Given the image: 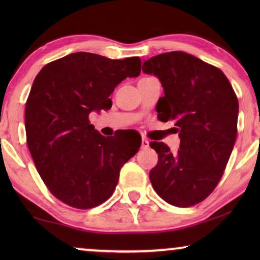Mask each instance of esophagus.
I'll return each mask as SVG.
<instances>
[{
	"label": "esophagus",
	"instance_id": "esophagus-1",
	"mask_svg": "<svg viewBox=\"0 0 260 260\" xmlns=\"http://www.w3.org/2000/svg\"><path fill=\"white\" fill-rule=\"evenodd\" d=\"M149 147V141L147 140V138H142V148H148Z\"/></svg>",
	"mask_w": 260,
	"mask_h": 260
}]
</instances>
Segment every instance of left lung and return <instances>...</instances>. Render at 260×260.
<instances>
[{
	"label": "left lung",
	"mask_w": 260,
	"mask_h": 260,
	"mask_svg": "<svg viewBox=\"0 0 260 260\" xmlns=\"http://www.w3.org/2000/svg\"><path fill=\"white\" fill-rule=\"evenodd\" d=\"M157 77L165 95L156 105L161 122L174 120L180 149L151 142L158 162L151 184L163 200L189 207L205 200L221 179L237 138L239 104L221 70L184 52H169L143 62Z\"/></svg>",
	"instance_id": "1"
}]
</instances>
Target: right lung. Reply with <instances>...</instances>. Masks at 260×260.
<instances>
[{
    "instance_id": "right-lung-1",
    "label": "right lung",
    "mask_w": 260,
    "mask_h": 260,
    "mask_svg": "<svg viewBox=\"0 0 260 260\" xmlns=\"http://www.w3.org/2000/svg\"><path fill=\"white\" fill-rule=\"evenodd\" d=\"M141 73L137 56L112 60L77 52L42 67L26 103L27 144L49 191L63 204L93 208L111 197L124 163L141 147L120 135L104 137L92 111L109 110L110 94Z\"/></svg>"
}]
</instances>
